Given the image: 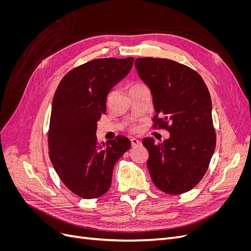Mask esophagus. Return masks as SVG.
I'll return each mask as SVG.
<instances>
[{"instance_id":"1","label":"esophagus","mask_w":251,"mask_h":251,"mask_svg":"<svg viewBox=\"0 0 251 251\" xmlns=\"http://www.w3.org/2000/svg\"><path fill=\"white\" fill-rule=\"evenodd\" d=\"M131 143H132V147H136L138 146V144H140V140H138L137 138H132Z\"/></svg>"}]
</instances>
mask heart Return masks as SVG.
Segmentation results:
<instances>
[{
    "label": "heart",
    "mask_w": 251,
    "mask_h": 251,
    "mask_svg": "<svg viewBox=\"0 0 251 251\" xmlns=\"http://www.w3.org/2000/svg\"><path fill=\"white\" fill-rule=\"evenodd\" d=\"M136 87H139V86H135V87H133V88H136ZM133 88H132V89H133Z\"/></svg>",
    "instance_id": "b5f03b06"
}]
</instances>
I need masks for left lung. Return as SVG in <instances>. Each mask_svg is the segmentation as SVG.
Masks as SVG:
<instances>
[{
    "instance_id": "1",
    "label": "left lung",
    "mask_w": 251,
    "mask_h": 251,
    "mask_svg": "<svg viewBox=\"0 0 251 251\" xmlns=\"http://www.w3.org/2000/svg\"><path fill=\"white\" fill-rule=\"evenodd\" d=\"M135 68L153 96L154 126L171 134L160 143L151 137L142 140L151 178L166 194L191 191L206 173L216 149L208 89L196 71L171 59L139 57Z\"/></svg>"
}]
</instances>
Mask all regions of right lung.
Segmentation results:
<instances>
[{
  "mask_svg": "<svg viewBox=\"0 0 251 251\" xmlns=\"http://www.w3.org/2000/svg\"><path fill=\"white\" fill-rule=\"evenodd\" d=\"M134 58H98L68 72L53 96L49 157L72 193L94 199L109 191L114 165L131 148L125 136L97 142V121L111 89L131 71Z\"/></svg>",
  "mask_w": 251,
  "mask_h": 251,
  "instance_id": "right-lung-1",
  "label": "right lung"
}]
</instances>
